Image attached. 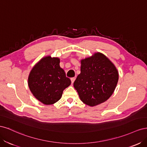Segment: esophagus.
<instances>
[{
  "mask_svg": "<svg viewBox=\"0 0 147 147\" xmlns=\"http://www.w3.org/2000/svg\"><path fill=\"white\" fill-rule=\"evenodd\" d=\"M75 79H76V78H75V77H72V78H70V80H71V82H72V84L74 83V81L75 80Z\"/></svg>",
  "mask_w": 147,
  "mask_h": 147,
  "instance_id": "esophagus-1",
  "label": "esophagus"
}]
</instances>
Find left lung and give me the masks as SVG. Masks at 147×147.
I'll use <instances>...</instances> for the list:
<instances>
[{
	"instance_id": "8db88e82",
	"label": "left lung",
	"mask_w": 147,
	"mask_h": 147,
	"mask_svg": "<svg viewBox=\"0 0 147 147\" xmlns=\"http://www.w3.org/2000/svg\"><path fill=\"white\" fill-rule=\"evenodd\" d=\"M81 72L74 83L81 100L91 107L103 103L112 96L118 81L113 64L100 53L81 61Z\"/></svg>"
}]
</instances>
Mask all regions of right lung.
Returning <instances> with one entry per match:
<instances>
[{"label": "right lung", "mask_w": 147, "mask_h": 147, "mask_svg": "<svg viewBox=\"0 0 147 147\" xmlns=\"http://www.w3.org/2000/svg\"><path fill=\"white\" fill-rule=\"evenodd\" d=\"M57 57L47 56L40 61L30 71L28 85L35 98L45 105L58 101L63 91L71 84Z\"/></svg>", "instance_id": "right-lung-1"}]
</instances>
